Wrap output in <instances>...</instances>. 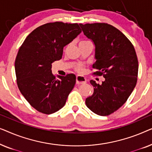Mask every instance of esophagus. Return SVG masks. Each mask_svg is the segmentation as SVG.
<instances>
[{"label": "esophagus", "mask_w": 152, "mask_h": 152, "mask_svg": "<svg viewBox=\"0 0 152 152\" xmlns=\"http://www.w3.org/2000/svg\"><path fill=\"white\" fill-rule=\"evenodd\" d=\"M86 82V79L84 76L82 75H77L76 77V84L77 85L83 84Z\"/></svg>", "instance_id": "34e87169"}]
</instances>
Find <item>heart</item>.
<instances>
[{
    "label": "heart",
    "mask_w": 152,
    "mask_h": 152,
    "mask_svg": "<svg viewBox=\"0 0 152 152\" xmlns=\"http://www.w3.org/2000/svg\"><path fill=\"white\" fill-rule=\"evenodd\" d=\"M85 42H88V41H81L80 43H85ZM77 70L79 72H82V70H83V68H82L81 66H79L77 68Z\"/></svg>",
    "instance_id": "1"
}]
</instances>
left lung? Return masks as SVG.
Listing matches in <instances>:
<instances>
[{"label":"left lung","mask_w":152,"mask_h":152,"mask_svg":"<svg viewBox=\"0 0 152 152\" xmlns=\"http://www.w3.org/2000/svg\"><path fill=\"white\" fill-rule=\"evenodd\" d=\"M84 34L95 45L93 68L103 75L101 84L91 80L93 94L86 99L87 107L97 115H109L121 107L136 85L138 61L134 45L125 35L107 23L80 24Z\"/></svg>","instance_id":"left-lung-1"}]
</instances>
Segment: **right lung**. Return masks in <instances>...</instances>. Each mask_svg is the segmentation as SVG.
<instances>
[{"mask_svg": "<svg viewBox=\"0 0 152 152\" xmlns=\"http://www.w3.org/2000/svg\"><path fill=\"white\" fill-rule=\"evenodd\" d=\"M81 32L77 23H49L33 30L19 48L15 60L18 87L41 113L51 114L61 109L74 88V74L57 80L51 68L54 61L61 59L64 47Z\"/></svg>", "mask_w": 152, "mask_h": 152, "instance_id": "obj_1", "label": "right lung"}]
</instances>
